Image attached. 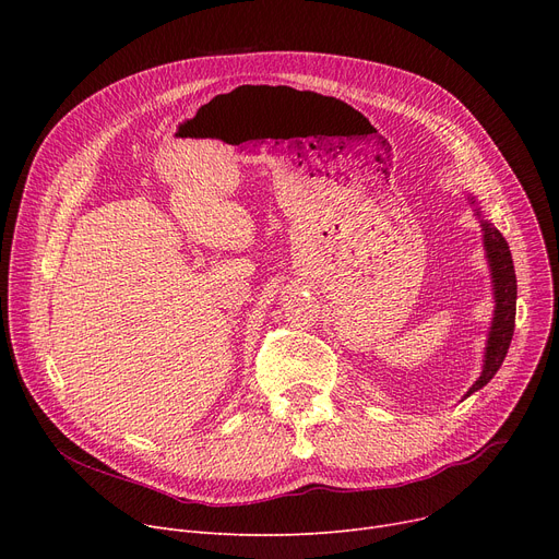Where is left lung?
Masks as SVG:
<instances>
[{"instance_id": "left-lung-1", "label": "left lung", "mask_w": 559, "mask_h": 559, "mask_svg": "<svg viewBox=\"0 0 559 559\" xmlns=\"http://www.w3.org/2000/svg\"><path fill=\"white\" fill-rule=\"evenodd\" d=\"M466 199L474 205V215L480 219V228H483V247H485V258L489 264L491 292H493V317H491V326L487 333L483 371H480L476 383L468 388L464 399L483 390L496 376V371L501 369V365L508 356L512 335H514V317H516V274H514L510 247H508L503 235L498 233V228L483 217V211H480L476 197L468 194Z\"/></svg>"}]
</instances>
